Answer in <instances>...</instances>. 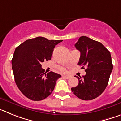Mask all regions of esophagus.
I'll return each instance as SVG.
<instances>
[{
    "label": "esophagus",
    "instance_id": "esophagus-1",
    "mask_svg": "<svg viewBox=\"0 0 121 121\" xmlns=\"http://www.w3.org/2000/svg\"><path fill=\"white\" fill-rule=\"evenodd\" d=\"M63 78H66V79H69V78H70V77H69V76H66V75H64V76H63Z\"/></svg>",
    "mask_w": 121,
    "mask_h": 121
}]
</instances>
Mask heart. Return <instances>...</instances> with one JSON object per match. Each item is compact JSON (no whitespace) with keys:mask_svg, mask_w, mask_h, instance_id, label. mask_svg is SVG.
I'll use <instances>...</instances> for the list:
<instances>
[{"mask_svg":"<svg viewBox=\"0 0 121 121\" xmlns=\"http://www.w3.org/2000/svg\"><path fill=\"white\" fill-rule=\"evenodd\" d=\"M58 69H59L61 70V71L63 72H66V69L64 68V67H58Z\"/></svg>","mask_w":121,"mask_h":121,"instance_id":"heart-1","label":"heart"}]
</instances>
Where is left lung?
<instances>
[{"label": "left lung", "mask_w": 121, "mask_h": 121, "mask_svg": "<svg viewBox=\"0 0 121 121\" xmlns=\"http://www.w3.org/2000/svg\"><path fill=\"white\" fill-rule=\"evenodd\" d=\"M75 46L81 53L78 65L86 69V74L83 78L75 77L79 82L71 90L81 99H93L108 84L113 69L110 52L102 43L86 36L80 37Z\"/></svg>", "instance_id": "1"}]
</instances>
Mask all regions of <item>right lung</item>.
<instances>
[{"instance_id":"obj_1","label":"right lung","mask_w":121,"mask_h":121,"mask_svg":"<svg viewBox=\"0 0 121 121\" xmlns=\"http://www.w3.org/2000/svg\"><path fill=\"white\" fill-rule=\"evenodd\" d=\"M62 41L38 37L26 40L15 49L11 61L15 82L29 99L41 101L47 98L61 77L53 72L44 73L41 63L51 60L55 45Z\"/></svg>"}]
</instances>
